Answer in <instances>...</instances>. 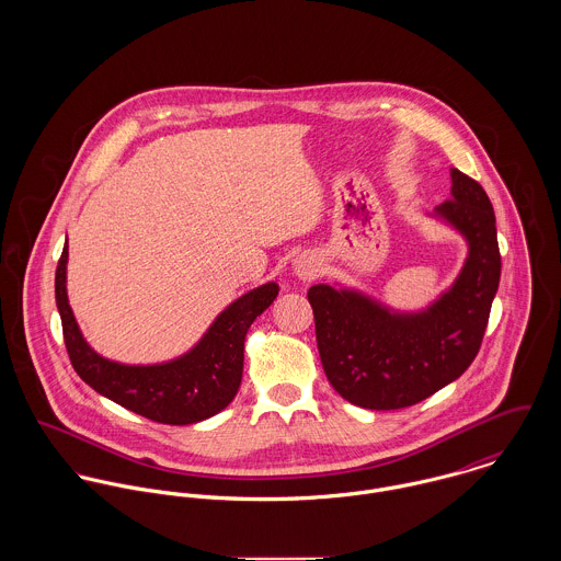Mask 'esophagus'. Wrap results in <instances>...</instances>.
<instances>
[{"mask_svg": "<svg viewBox=\"0 0 561 561\" xmlns=\"http://www.w3.org/2000/svg\"><path fill=\"white\" fill-rule=\"evenodd\" d=\"M294 274L300 278V280H311L320 274V263L316 256L311 254H300L298 259H294Z\"/></svg>", "mask_w": 561, "mask_h": 561, "instance_id": "esophagus-1", "label": "esophagus"}]
</instances>
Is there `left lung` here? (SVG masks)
Segmentation results:
<instances>
[{"mask_svg":"<svg viewBox=\"0 0 561 561\" xmlns=\"http://www.w3.org/2000/svg\"><path fill=\"white\" fill-rule=\"evenodd\" d=\"M436 214L469 241L454 283L423 313H391L347 289L316 285L309 302L328 382L343 400L369 410H398L434 396L476 360L501 278L496 222L488 194L451 170V198Z\"/></svg>","mask_w":561,"mask_h":561,"instance_id":"left-lung-1","label":"left lung"}]
</instances>
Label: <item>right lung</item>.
<instances>
[{
    "instance_id": "obj_1",
    "label": "right lung",
    "mask_w": 561,
    "mask_h": 561,
    "mask_svg": "<svg viewBox=\"0 0 561 561\" xmlns=\"http://www.w3.org/2000/svg\"><path fill=\"white\" fill-rule=\"evenodd\" d=\"M67 259L69 248L65 243L56 270V302L71 365L88 387L165 425L198 423L233 401L241 385L245 332L276 300V283L256 287L225 309L201 343L185 356L163 365L134 367L99 356L83 341L67 298Z\"/></svg>"
}]
</instances>
